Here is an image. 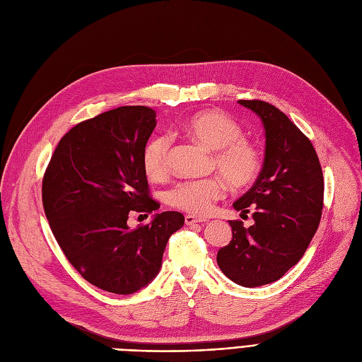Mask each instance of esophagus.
I'll return each instance as SVG.
<instances>
[{"mask_svg": "<svg viewBox=\"0 0 362 362\" xmlns=\"http://www.w3.org/2000/svg\"><path fill=\"white\" fill-rule=\"evenodd\" d=\"M197 222H203V219L196 218L193 215H185V226H194Z\"/></svg>", "mask_w": 362, "mask_h": 362, "instance_id": "obj_1", "label": "esophagus"}]
</instances>
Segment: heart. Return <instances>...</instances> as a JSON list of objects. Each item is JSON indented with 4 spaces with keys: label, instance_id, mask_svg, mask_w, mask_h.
<instances>
[{
    "label": "heart",
    "instance_id": "heart-1",
    "mask_svg": "<svg viewBox=\"0 0 362 362\" xmlns=\"http://www.w3.org/2000/svg\"><path fill=\"white\" fill-rule=\"evenodd\" d=\"M182 129L214 153V168L233 188L250 185L262 168V158L255 144L243 139V129L237 120L219 110H204L188 117ZM172 136L158 134L151 136L143 150V169L151 181H163L169 175ZM226 194L221 178L188 180L177 184L168 193L174 208L196 216L209 215L215 203Z\"/></svg>",
    "mask_w": 362,
    "mask_h": 362
}]
</instances>
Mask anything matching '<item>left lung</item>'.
<instances>
[{
    "mask_svg": "<svg viewBox=\"0 0 362 362\" xmlns=\"http://www.w3.org/2000/svg\"><path fill=\"white\" fill-rule=\"evenodd\" d=\"M238 103L262 120L265 158L253 187L233 204L253 211L255 223L230 221L233 240L216 262L235 284L259 287L281 279L306 252L320 226L324 178L313 143L280 109L261 100Z\"/></svg>",
    "mask_w": 362,
    "mask_h": 362,
    "instance_id": "obj_1",
    "label": "left lung"
}]
</instances>
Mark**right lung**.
Returning a JSON list of instances; mask_svg holds the SVG:
<instances>
[{
  "instance_id": "obj_1",
  "label": "right lung",
  "mask_w": 362,
  "mask_h": 362,
  "mask_svg": "<svg viewBox=\"0 0 362 362\" xmlns=\"http://www.w3.org/2000/svg\"><path fill=\"white\" fill-rule=\"evenodd\" d=\"M156 112L122 106L83 120L64 134L42 180L49 228L67 261L88 283L116 295L147 286L162 267L169 237L184 226L162 212L131 230L128 216L159 209L148 193L143 150Z\"/></svg>"
}]
</instances>
